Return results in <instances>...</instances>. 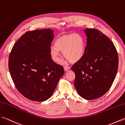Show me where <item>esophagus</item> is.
Instances as JSON below:
<instances>
[{
    "label": "esophagus",
    "instance_id": "esophagus-1",
    "mask_svg": "<svg viewBox=\"0 0 125 125\" xmlns=\"http://www.w3.org/2000/svg\"><path fill=\"white\" fill-rule=\"evenodd\" d=\"M63 68H64V70L65 72H67L68 71V70H70L71 69V67H68V66H65L64 67H63Z\"/></svg>",
    "mask_w": 125,
    "mask_h": 125
}]
</instances>
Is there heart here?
Masks as SVG:
<instances>
[{
    "label": "heart",
    "mask_w": 125,
    "mask_h": 125,
    "mask_svg": "<svg viewBox=\"0 0 125 125\" xmlns=\"http://www.w3.org/2000/svg\"><path fill=\"white\" fill-rule=\"evenodd\" d=\"M54 46L51 47V57L55 62L60 60V51L72 63L79 62L83 58L85 49L83 37L78 34H70L58 37L54 41Z\"/></svg>",
    "instance_id": "1"
}]
</instances>
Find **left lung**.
<instances>
[{"instance_id": "left-lung-1", "label": "left lung", "mask_w": 125, "mask_h": 125, "mask_svg": "<svg viewBox=\"0 0 125 125\" xmlns=\"http://www.w3.org/2000/svg\"><path fill=\"white\" fill-rule=\"evenodd\" d=\"M87 46L83 57L72 70L75 74L74 86L87 100L103 96L111 87L118 68L117 51L112 42L98 30L85 29Z\"/></svg>"}]
</instances>
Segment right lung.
<instances>
[{"label":"right lung","mask_w":125,"mask_h":125,"mask_svg":"<svg viewBox=\"0 0 125 125\" xmlns=\"http://www.w3.org/2000/svg\"><path fill=\"white\" fill-rule=\"evenodd\" d=\"M53 31L45 29L26 32L14 44L10 54L8 67L14 83L31 101L43 102L50 98L64 74L62 66L51 57Z\"/></svg>","instance_id":"1"}]
</instances>
